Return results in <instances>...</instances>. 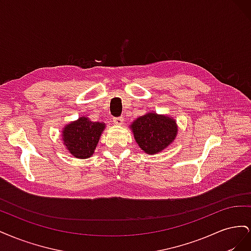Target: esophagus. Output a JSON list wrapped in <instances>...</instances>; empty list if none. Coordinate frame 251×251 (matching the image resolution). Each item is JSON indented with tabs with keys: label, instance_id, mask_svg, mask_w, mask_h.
<instances>
[{
	"label": "esophagus",
	"instance_id": "esophagus-1",
	"mask_svg": "<svg viewBox=\"0 0 251 251\" xmlns=\"http://www.w3.org/2000/svg\"><path fill=\"white\" fill-rule=\"evenodd\" d=\"M113 123H114V125H116V126H121V125L124 124V117L114 118L113 119Z\"/></svg>",
	"mask_w": 251,
	"mask_h": 251
}]
</instances>
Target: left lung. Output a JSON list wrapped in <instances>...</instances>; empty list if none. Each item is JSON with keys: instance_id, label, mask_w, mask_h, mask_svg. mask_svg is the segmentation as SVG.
I'll return each instance as SVG.
<instances>
[{"instance_id": "8db88e82", "label": "left lung", "mask_w": 251, "mask_h": 251, "mask_svg": "<svg viewBox=\"0 0 251 251\" xmlns=\"http://www.w3.org/2000/svg\"><path fill=\"white\" fill-rule=\"evenodd\" d=\"M138 147L149 155L158 154L176 139L178 126L169 115L148 112L136 118L130 126Z\"/></svg>"}]
</instances>
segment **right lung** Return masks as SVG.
I'll return each instance as SVG.
<instances>
[{
    "instance_id": "1",
    "label": "right lung",
    "mask_w": 251,
    "mask_h": 251,
    "mask_svg": "<svg viewBox=\"0 0 251 251\" xmlns=\"http://www.w3.org/2000/svg\"><path fill=\"white\" fill-rule=\"evenodd\" d=\"M105 128L102 121H92L80 116L62 128V141L67 151L77 159H87L94 154Z\"/></svg>"
}]
</instances>
